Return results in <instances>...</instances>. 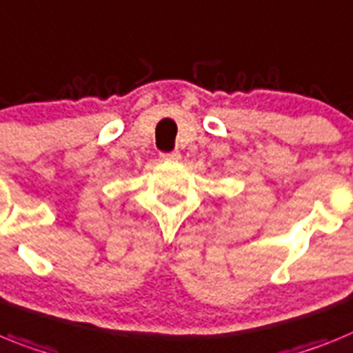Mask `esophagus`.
Instances as JSON below:
<instances>
[{"label": "esophagus", "instance_id": "34e87169", "mask_svg": "<svg viewBox=\"0 0 353 353\" xmlns=\"http://www.w3.org/2000/svg\"><path fill=\"white\" fill-rule=\"evenodd\" d=\"M161 159H165V161H179V159H181V154H179V152H165V154H161Z\"/></svg>", "mask_w": 353, "mask_h": 353}]
</instances>
